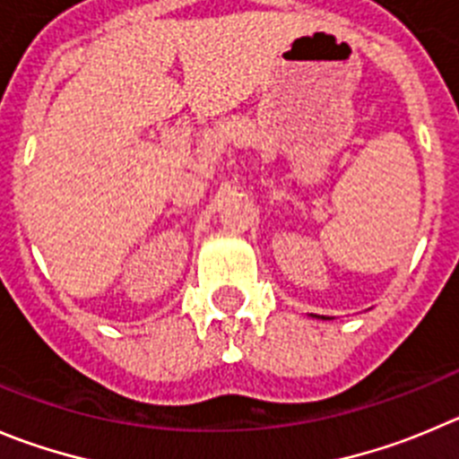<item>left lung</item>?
I'll list each match as a JSON object with an SVG mask.
<instances>
[{
  "mask_svg": "<svg viewBox=\"0 0 459 459\" xmlns=\"http://www.w3.org/2000/svg\"><path fill=\"white\" fill-rule=\"evenodd\" d=\"M312 316H316V315H312ZM319 319H328V316H319Z\"/></svg>",
  "mask_w": 459,
  "mask_h": 459,
  "instance_id": "obj_1",
  "label": "left lung"
}]
</instances>
